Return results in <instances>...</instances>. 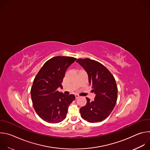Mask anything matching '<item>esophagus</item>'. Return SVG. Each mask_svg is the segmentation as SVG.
Returning a JSON list of instances; mask_svg holds the SVG:
<instances>
[{
	"mask_svg": "<svg viewBox=\"0 0 150 150\" xmlns=\"http://www.w3.org/2000/svg\"><path fill=\"white\" fill-rule=\"evenodd\" d=\"M79 96L78 95H77V94H76V95H75V98H76V99H77V98H79Z\"/></svg>",
	"mask_w": 150,
	"mask_h": 150,
	"instance_id": "1",
	"label": "esophagus"
}]
</instances>
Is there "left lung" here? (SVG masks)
Masks as SVG:
<instances>
[{
    "label": "left lung",
    "instance_id": "8db88e82",
    "mask_svg": "<svg viewBox=\"0 0 150 150\" xmlns=\"http://www.w3.org/2000/svg\"><path fill=\"white\" fill-rule=\"evenodd\" d=\"M85 69L95 93L94 100L87 99V104L80 109L82 118L90 123L101 122L113 110L117 98V87L110 72L101 63L90 59L76 60Z\"/></svg>",
    "mask_w": 150,
    "mask_h": 150
}]
</instances>
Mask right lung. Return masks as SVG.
<instances>
[{
  "label": "right lung",
  "mask_w": 150,
  "mask_h": 150,
  "mask_svg": "<svg viewBox=\"0 0 150 150\" xmlns=\"http://www.w3.org/2000/svg\"><path fill=\"white\" fill-rule=\"evenodd\" d=\"M76 58L56 56L47 60L35 77L31 89L34 109L43 120L51 123L62 122L67 117L69 105L75 99L74 94L57 91L68 67Z\"/></svg>",
  "instance_id": "right-lung-1"
}]
</instances>
